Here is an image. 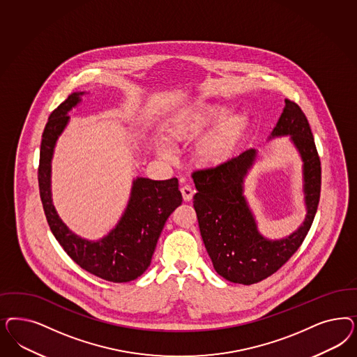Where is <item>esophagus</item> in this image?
<instances>
[{"label": "esophagus", "mask_w": 357, "mask_h": 357, "mask_svg": "<svg viewBox=\"0 0 357 357\" xmlns=\"http://www.w3.org/2000/svg\"><path fill=\"white\" fill-rule=\"evenodd\" d=\"M180 190H181V195H183L184 201H190L192 197L195 195V189L190 185H181Z\"/></svg>", "instance_id": "34e87169"}]
</instances>
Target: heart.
Here are the masks:
<instances>
[{
    "mask_svg": "<svg viewBox=\"0 0 357 357\" xmlns=\"http://www.w3.org/2000/svg\"><path fill=\"white\" fill-rule=\"evenodd\" d=\"M223 114L225 110L220 107H205L192 121L185 118L174 121L172 135L174 138H186L193 132H198ZM245 125L247 118L244 115H235L223 122L199 142L196 149L197 159L205 164H215L226 159L245 128ZM160 153L167 159L172 158V153L168 149H161Z\"/></svg>",
    "mask_w": 357,
    "mask_h": 357,
    "instance_id": "heart-1",
    "label": "heart"
}]
</instances>
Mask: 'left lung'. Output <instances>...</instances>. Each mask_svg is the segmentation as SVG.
Instances as JSON below:
<instances>
[{
  "label": "left lung",
  "instance_id": "left-lung-1",
  "mask_svg": "<svg viewBox=\"0 0 357 357\" xmlns=\"http://www.w3.org/2000/svg\"><path fill=\"white\" fill-rule=\"evenodd\" d=\"M290 135L303 161V190L307 214L303 225L281 241L260 235L243 196V178L256 151L250 149L215 167L197 169L193 206L207 253L217 273L235 284L251 285L272 276L296 253L310 230L318 210L322 168L309 121L294 101L284 112L269 138Z\"/></svg>",
  "mask_w": 357,
  "mask_h": 357
}]
</instances>
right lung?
Returning <instances> with one entry per match:
<instances>
[{"label": "right lung", "mask_w": 357, "mask_h": 357, "mask_svg": "<svg viewBox=\"0 0 357 357\" xmlns=\"http://www.w3.org/2000/svg\"><path fill=\"white\" fill-rule=\"evenodd\" d=\"M80 93H72L51 113L45 127L38 183L47 223L59 244L82 269L112 282H127L142 276L150 266L165 220L183 202L178 180H151L138 177L131 190L126 211L114 230L98 242L81 239L59 218L52 205L50 176L56 139L68 122L69 110L80 102Z\"/></svg>", "instance_id": "right-lung-1"}]
</instances>
